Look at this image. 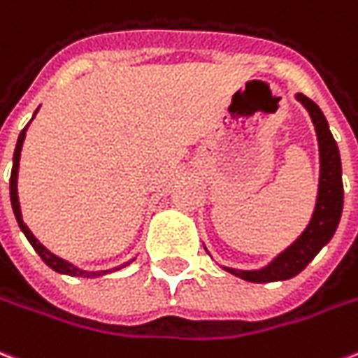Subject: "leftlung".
Returning a JSON list of instances; mask_svg holds the SVG:
<instances>
[{
    "label": "left lung",
    "mask_w": 358,
    "mask_h": 358,
    "mask_svg": "<svg viewBox=\"0 0 358 358\" xmlns=\"http://www.w3.org/2000/svg\"><path fill=\"white\" fill-rule=\"evenodd\" d=\"M294 99L304 106L312 118L319 146V184L313 214L306 229L293 244L278 253L268 264L257 270H238L223 266L229 274L253 283H268L291 280L306 268L310 261L317 255L334 236L342 217L343 208V184H342V159L340 150L329 129V122L323 110L304 94H294ZM206 250V248H204ZM208 252V250H206Z\"/></svg>",
    "instance_id": "1"
}]
</instances>
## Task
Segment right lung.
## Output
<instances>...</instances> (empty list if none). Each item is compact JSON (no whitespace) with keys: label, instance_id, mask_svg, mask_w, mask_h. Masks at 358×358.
Masks as SVG:
<instances>
[{"label":"right lung","instance_id":"right-lung-1","mask_svg":"<svg viewBox=\"0 0 358 358\" xmlns=\"http://www.w3.org/2000/svg\"><path fill=\"white\" fill-rule=\"evenodd\" d=\"M41 108V106H39ZM39 108L35 110L31 120L35 118V114L39 113ZM31 120H29V124H31ZM29 124L20 131V135H18V141H16V148H15V155H13V171H10V182H9V189H10V204H13V212H15V217L16 222H18V227L24 234H26V238L29 244L34 245V250L39 253V257L45 261L52 270H56L59 274H65V276H75V278H99V276H105L108 272H116V270L124 268V266H129L135 257L129 259L127 263L120 264V266H114V268H108V270H82L78 268L76 264L69 263V261H65V259L58 257V255H54V253L45 248V245L41 244L39 240L35 238V234L29 231L24 220H22V210H20V201H18V167H20V152H22V144H24V138H26V131L29 127Z\"/></svg>","mask_w":358,"mask_h":358}]
</instances>
